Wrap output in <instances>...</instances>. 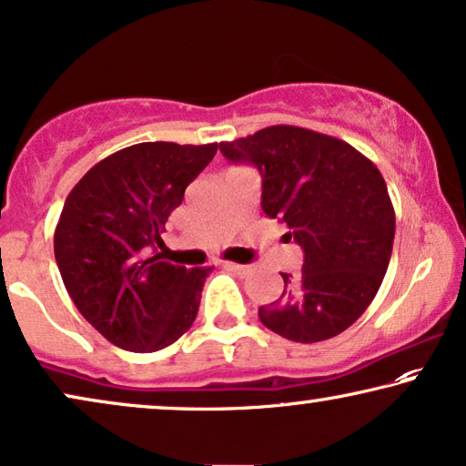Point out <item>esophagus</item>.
Returning a JSON list of instances; mask_svg holds the SVG:
<instances>
[{
  "label": "esophagus",
  "mask_w": 466,
  "mask_h": 466,
  "mask_svg": "<svg viewBox=\"0 0 466 466\" xmlns=\"http://www.w3.org/2000/svg\"><path fill=\"white\" fill-rule=\"evenodd\" d=\"M226 268H228V270L236 272V274H240V277H248V274L253 272V266H245V264H232V261H228Z\"/></svg>",
  "instance_id": "esophagus-1"
}]
</instances>
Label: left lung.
I'll list each match as a JSON object with an SVG mask.
<instances>
[{"label": "left lung", "mask_w": 466, "mask_h": 466, "mask_svg": "<svg viewBox=\"0 0 466 466\" xmlns=\"http://www.w3.org/2000/svg\"><path fill=\"white\" fill-rule=\"evenodd\" d=\"M219 149L259 170L261 208L304 251L298 277L280 272L285 289L259 308L261 323L301 344L349 329L376 298L395 240V208L376 165L342 139L285 124Z\"/></svg>", "instance_id": "left-lung-1"}]
</instances>
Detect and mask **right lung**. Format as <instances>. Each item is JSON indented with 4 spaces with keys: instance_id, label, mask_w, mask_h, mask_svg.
Returning a JSON list of instances; mask_svg holds the SVG:
<instances>
[{
    "instance_id": "add662e5",
    "label": "right lung",
    "mask_w": 466,
    "mask_h": 466,
    "mask_svg": "<svg viewBox=\"0 0 466 466\" xmlns=\"http://www.w3.org/2000/svg\"><path fill=\"white\" fill-rule=\"evenodd\" d=\"M215 154L218 143H137L95 165L65 200L55 230L65 289L117 349L162 350L192 327L213 268L187 270L149 248Z\"/></svg>"
}]
</instances>
